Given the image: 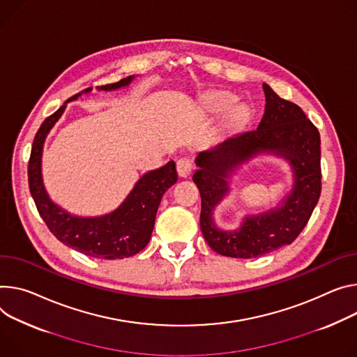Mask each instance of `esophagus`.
I'll use <instances>...</instances> for the list:
<instances>
[{"mask_svg":"<svg viewBox=\"0 0 357 357\" xmlns=\"http://www.w3.org/2000/svg\"><path fill=\"white\" fill-rule=\"evenodd\" d=\"M192 169H193V162L189 158L185 156V158L178 159V162H176V171H178V175L181 178L189 176Z\"/></svg>","mask_w":357,"mask_h":357,"instance_id":"esophagus-1","label":"esophagus"}]
</instances>
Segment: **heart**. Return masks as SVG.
I'll use <instances>...</instances> for the list:
<instances>
[{
    "label": "heart",
    "instance_id": "obj_1",
    "mask_svg": "<svg viewBox=\"0 0 357 357\" xmlns=\"http://www.w3.org/2000/svg\"><path fill=\"white\" fill-rule=\"evenodd\" d=\"M231 104H232V96L229 93H225V92L218 93L212 101V105L215 107V109H220V111L226 109Z\"/></svg>",
    "mask_w": 357,
    "mask_h": 357
}]
</instances>
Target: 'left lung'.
<instances>
[{"mask_svg": "<svg viewBox=\"0 0 357 357\" xmlns=\"http://www.w3.org/2000/svg\"><path fill=\"white\" fill-rule=\"evenodd\" d=\"M265 112L256 129L229 138L197 158L193 182L201 192V229L208 245L223 256L257 257L290 245L307 225L320 198V135L317 128L294 102L280 98L264 84ZM272 151L291 160L296 185L276 210L250 217L236 233H223L211 220V211L227 191L225 178L241 161Z\"/></svg>", "mask_w": 357, "mask_h": 357, "instance_id": "1", "label": "left lung"}]
</instances>
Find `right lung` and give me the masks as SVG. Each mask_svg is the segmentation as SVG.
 I'll return each mask as SVG.
<instances>
[{"instance_id":"right-lung-1","label":"right lung","mask_w":357,"mask_h":357,"mask_svg":"<svg viewBox=\"0 0 357 357\" xmlns=\"http://www.w3.org/2000/svg\"><path fill=\"white\" fill-rule=\"evenodd\" d=\"M132 78L134 77H126L115 84L101 85L98 89H116L128 85ZM89 91H92V88L81 91L68 101L75 100L81 93ZM63 109H66V105L59 107L58 111L45 118L31 148L28 160V186L38 213L59 242L86 256L109 259V261L134 256L148 245L162 195L178 179L174 160L168 162L165 167L145 174L137 182L125 202L112 213L101 218L73 216L51 202L41 179L44 139L62 115Z\"/></svg>"}]
</instances>
